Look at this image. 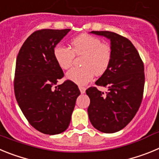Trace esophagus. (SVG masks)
Returning <instances> with one entry per match:
<instances>
[{
  "mask_svg": "<svg viewBox=\"0 0 159 159\" xmlns=\"http://www.w3.org/2000/svg\"><path fill=\"white\" fill-rule=\"evenodd\" d=\"M79 88H80V91L81 94L85 93V92H86V88H84V87H79Z\"/></svg>",
  "mask_w": 159,
  "mask_h": 159,
  "instance_id": "esophagus-1",
  "label": "esophagus"
}]
</instances>
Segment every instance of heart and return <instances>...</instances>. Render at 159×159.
Masks as SVG:
<instances>
[{"mask_svg": "<svg viewBox=\"0 0 159 159\" xmlns=\"http://www.w3.org/2000/svg\"><path fill=\"white\" fill-rule=\"evenodd\" d=\"M71 50L58 44L53 49V56L59 67L67 69L72 65L75 56H83L82 67H73L66 73V78L74 84L84 86L107 71L111 61V49L95 36L83 34L71 42Z\"/></svg>", "mask_w": 159, "mask_h": 159, "instance_id": "1", "label": "heart"}]
</instances>
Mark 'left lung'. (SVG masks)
<instances>
[{"mask_svg":"<svg viewBox=\"0 0 159 159\" xmlns=\"http://www.w3.org/2000/svg\"><path fill=\"white\" fill-rule=\"evenodd\" d=\"M90 33L110 40L112 57L107 71L95 82L107 92L103 93L95 87L86 91L90 98L88 117L98 130L115 133L124 128L139 108L145 83L144 66L128 39L108 31Z\"/></svg>","mask_w":159,"mask_h":159,"instance_id":"8db88e82","label":"left lung"}]
</instances>
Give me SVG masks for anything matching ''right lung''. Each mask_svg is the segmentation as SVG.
I'll return each instance as SVG.
<instances>
[{
	"label": "right lung",
	"instance_id": "obj_1",
	"mask_svg": "<svg viewBox=\"0 0 159 159\" xmlns=\"http://www.w3.org/2000/svg\"><path fill=\"white\" fill-rule=\"evenodd\" d=\"M71 29H42L33 32L20 49L16 63L14 92L24 116L32 127L54 135L67 130L77 97L78 86L64 77L53 49Z\"/></svg>",
	"mask_w": 159,
	"mask_h": 159
}]
</instances>
